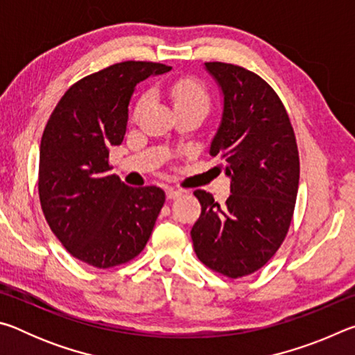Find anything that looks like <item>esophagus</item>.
Listing matches in <instances>:
<instances>
[{"label": "esophagus", "instance_id": "1", "mask_svg": "<svg viewBox=\"0 0 355 355\" xmlns=\"http://www.w3.org/2000/svg\"><path fill=\"white\" fill-rule=\"evenodd\" d=\"M166 196H167V199H177V197L182 196V191L173 189V188H167L166 189Z\"/></svg>", "mask_w": 355, "mask_h": 355}]
</instances>
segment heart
Returning <instances> with one entry per match:
<instances>
[{
  "label": "heart",
  "mask_w": 355,
  "mask_h": 355,
  "mask_svg": "<svg viewBox=\"0 0 355 355\" xmlns=\"http://www.w3.org/2000/svg\"><path fill=\"white\" fill-rule=\"evenodd\" d=\"M167 91H169L175 111L196 110L207 116L209 106H211V97H209L207 87L200 81L192 80V78H183V80L173 81ZM147 101L148 95L141 97L135 107V116H137L142 111V107L147 105Z\"/></svg>",
  "instance_id": "b5f03b06"
}]
</instances>
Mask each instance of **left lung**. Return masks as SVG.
Masks as SVG:
<instances>
[{
    "mask_svg": "<svg viewBox=\"0 0 355 355\" xmlns=\"http://www.w3.org/2000/svg\"><path fill=\"white\" fill-rule=\"evenodd\" d=\"M224 106L209 155L230 178L224 205L207 191L192 227L196 255L213 271L238 279L263 268L288 233L299 186V153L279 95L260 76L224 62H205Z\"/></svg>",
    "mask_w": 355,
    "mask_h": 355,
    "instance_id": "1",
    "label": "left lung"
}]
</instances>
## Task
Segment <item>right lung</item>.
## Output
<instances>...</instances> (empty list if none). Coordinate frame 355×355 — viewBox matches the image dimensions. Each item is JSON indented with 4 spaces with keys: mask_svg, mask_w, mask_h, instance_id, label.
Masks as SVG:
<instances>
[{
    "mask_svg": "<svg viewBox=\"0 0 355 355\" xmlns=\"http://www.w3.org/2000/svg\"><path fill=\"white\" fill-rule=\"evenodd\" d=\"M171 69L127 61L83 78L62 95L42 135V211L70 255L94 268L139 255L164 205L163 189L127 186L110 173L107 158L123 141L137 84Z\"/></svg>",
    "mask_w": 355,
    "mask_h": 355,
    "instance_id": "right-lung-1",
    "label": "right lung"
}]
</instances>
